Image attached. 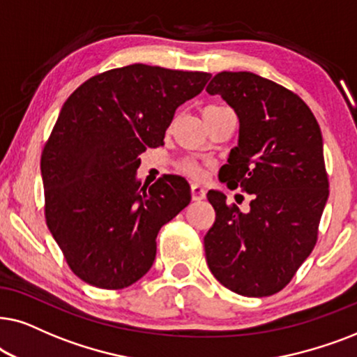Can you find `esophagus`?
I'll return each instance as SVG.
<instances>
[{
    "label": "esophagus",
    "instance_id": "34e87169",
    "mask_svg": "<svg viewBox=\"0 0 357 357\" xmlns=\"http://www.w3.org/2000/svg\"><path fill=\"white\" fill-rule=\"evenodd\" d=\"M191 196L192 201H202L206 199V189L201 184H191Z\"/></svg>",
    "mask_w": 357,
    "mask_h": 357
}]
</instances>
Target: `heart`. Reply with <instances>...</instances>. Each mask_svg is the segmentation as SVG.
<instances>
[{
  "instance_id": "heart-1",
  "label": "heart",
  "mask_w": 357,
  "mask_h": 357,
  "mask_svg": "<svg viewBox=\"0 0 357 357\" xmlns=\"http://www.w3.org/2000/svg\"><path fill=\"white\" fill-rule=\"evenodd\" d=\"M217 107L218 106H208V109H217ZM179 169H181L186 176H189V178H194V179H201V178H204V174H206L204 166L192 160H184L183 163L179 165Z\"/></svg>"
}]
</instances>
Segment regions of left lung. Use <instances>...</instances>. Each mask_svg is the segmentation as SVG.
I'll use <instances>...</instances> for the list:
<instances>
[{"mask_svg": "<svg viewBox=\"0 0 357 357\" xmlns=\"http://www.w3.org/2000/svg\"><path fill=\"white\" fill-rule=\"evenodd\" d=\"M206 91L220 94L240 119L238 145L218 176L251 194L243 212L208 191L215 211L204 236L208 269L240 296H273L318 240L330 186L320 126L296 93L250 71H222Z\"/></svg>", "mask_w": 357, "mask_h": 357, "instance_id": "8db88e82", "label": "left lung"}]
</instances>
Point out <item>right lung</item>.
<instances>
[{
    "label": "right lung",
    "instance_id": "add662e5",
    "mask_svg": "<svg viewBox=\"0 0 357 357\" xmlns=\"http://www.w3.org/2000/svg\"><path fill=\"white\" fill-rule=\"evenodd\" d=\"M211 76L134 63L93 76L65 101L42 150L44 213L82 281L119 291L149 273L156 235L191 202V188L174 174L140 186L139 155L163 145L176 109Z\"/></svg>",
    "mask_w": 357,
    "mask_h": 357
}]
</instances>
